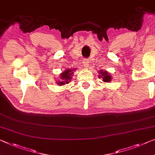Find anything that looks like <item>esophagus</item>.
<instances>
[{"label": "esophagus", "mask_w": 155, "mask_h": 155, "mask_svg": "<svg viewBox=\"0 0 155 155\" xmlns=\"http://www.w3.org/2000/svg\"><path fill=\"white\" fill-rule=\"evenodd\" d=\"M89 60H88L87 59H84V60H83V64H84V66L85 68L89 67Z\"/></svg>", "instance_id": "34e87169"}]
</instances>
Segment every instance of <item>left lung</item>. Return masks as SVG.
<instances>
[{"mask_svg":"<svg viewBox=\"0 0 155 155\" xmlns=\"http://www.w3.org/2000/svg\"><path fill=\"white\" fill-rule=\"evenodd\" d=\"M101 73L102 75L99 76V77H102V80H103L104 82H110L111 80V78L107 72H105V71H104V72H102V71H101Z\"/></svg>","mask_w":155,"mask_h":155,"instance_id":"obj_1","label":"left lung"}]
</instances>
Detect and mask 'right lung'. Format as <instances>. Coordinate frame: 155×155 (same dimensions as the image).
<instances>
[{
  "label": "right lung",
  "instance_id": "add662e5",
  "mask_svg": "<svg viewBox=\"0 0 155 155\" xmlns=\"http://www.w3.org/2000/svg\"><path fill=\"white\" fill-rule=\"evenodd\" d=\"M73 70H66L61 74V79L62 80V82H59V85L65 84V83L68 84L71 79V75L73 74Z\"/></svg>",
  "mask_w": 155,
  "mask_h": 155
}]
</instances>
